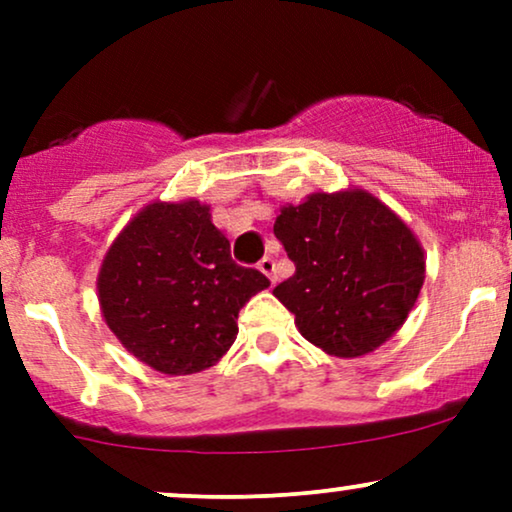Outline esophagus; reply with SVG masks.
Listing matches in <instances>:
<instances>
[{
  "mask_svg": "<svg viewBox=\"0 0 512 512\" xmlns=\"http://www.w3.org/2000/svg\"><path fill=\"white\" fill-rule=\"evenodd\" d=\"M274 267H276V264H274V260H272V257H262V260H260V264H257V269H260V272L264 274V276H269V279H276V276H274Z\"/></svg>",
  "mask_w": 512,
  "mask_h": 512,
  "instance_id": "esophagus-1",
  "label": "esophagus"
}]
</instances>
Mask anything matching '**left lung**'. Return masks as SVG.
Wrapping results in <instances>:
<instances>
[{
	"label": "left lung",
	"mask_w": 512,
	"mask_h": 512,
	"mask_svg": "<svg viewBox=\"0 0 512 512\" xmlns=\"http://www.w3.org/2000/svg\"><path fill=\"white\" fill-rule=\"evenodd\" d=\"M296 272L274 289L298 332L330 356L378 349L404 325L426 276L411 228L366 190L315 192L274 221Z\"/></svg>",
	"instance_id": "obj_1"
}]
</instances>
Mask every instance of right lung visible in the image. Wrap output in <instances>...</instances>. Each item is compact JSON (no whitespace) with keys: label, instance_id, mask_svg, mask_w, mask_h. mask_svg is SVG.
<instances>
[{"label":"right lung","instance_id":"right-lung-1","mask_svg":"<svg viewBox=\"0 0 512 512\" xmlns=\"http://www.w3.org/2000/svg\"><path fill=\"white\" fill-rule=\"evenodd\" d=\"M269 279L231 257L207 204L154 202L105 252L98 301L139 361L166 375L214 366L238 334V313Z\"/></svg>","mask_w":512,"mask_h":512}]
</instances>
